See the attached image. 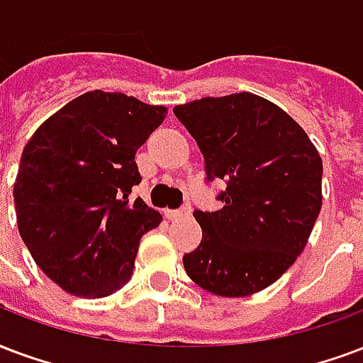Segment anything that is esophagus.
Segmentation results:
<instances>
[{"mask_svg": "<svg viewBox=\"0 0 363 363\" xmlns=\"http://www.w3.org/2000/svg\"><path fill=\"white\" fill-rule=\"evenodd\" d=\"M191 214V208L189 206H182V208H176V211H164V216L170 220V222H178V220H184Z\"/></svg>", "mask_w": 363, "mask_h": 363, "instance_id": "obj_1", "label": "esophagus"}]
</instances>
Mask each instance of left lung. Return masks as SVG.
<instances>
[{
	"label": "left lung",
	"mask_w": 363,
	"mask_h": 363,
	"mask_svg": "<svg viewBox=\"0 0 363 363\" xmlns=\"http://www.w3.org/2000/svg\"><path fill=\"white\" fill-rule=\"evenodd\" d=\"M203 152L206 184L225 182L222 208L195 211L203 230L184 268L218 296L269 287L301 256L321 211L320 152L295 120L252 94L174 107Z\"/></svg>",
	"instance_id": "1"
}]
</instances>
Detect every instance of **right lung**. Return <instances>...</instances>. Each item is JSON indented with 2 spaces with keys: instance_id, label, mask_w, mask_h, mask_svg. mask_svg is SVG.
<instances>
[{
  "instance_id": "add662e5",
  "label": "right lung",
  "mask_w": 363,
  "mask_h": 363,
  "mask_svg": "<svg viewBox=\"0 0 363 363\" xmlns=\"http://www.w3.org/2000/svg\"><path fill=\"white\" fill-rule=\"evenodd\" d=\"M166 113L95 89L45 120L24 147L13 189L18 233L70 295L101 298L132 279L141 235L162 220L128 199L141 182L135 151Z\"/></svg>"
}]
</instances>
